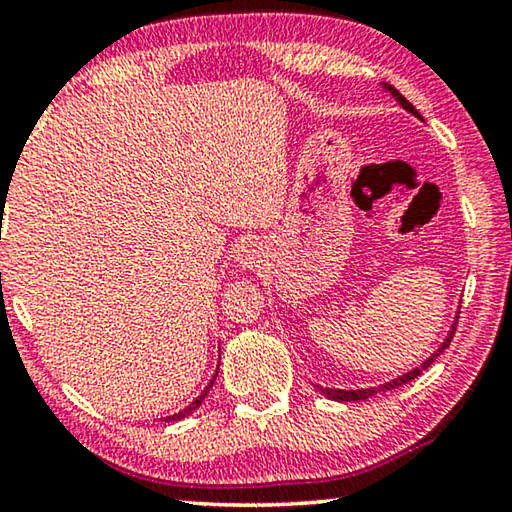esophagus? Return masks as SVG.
<instances>
[{"label":"esophagus","mask_w":512,"mask_h":512,"mask_svg":"<svg viewBox=\"0 0 512 512\" xmlns=\"http://www.w3.org/2000/svg\"><path fill=\"white\" fill-rule=\"evenodd\" d=\"M257 257H259L257 244H246L244 248H241V253H239V264L250 268V266L257 264Z\"/></svg>","instance_id":"obj_1"}]
</instances>
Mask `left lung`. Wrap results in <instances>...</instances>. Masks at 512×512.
<instances>
[{"mask_svg": "<svg viewBox=\"0 0 512 512\" xmlns=\"http://www.w3.org/2000/svg\"><path fill=\"white\" fill-rule=\"evenodd\" d=\"M388 90H391V94L393 97L402 103V108H406L409 112H413L415 117H420V112L413 108V103L411 101H406L400 92H397L393 85H388ZM454 332H456V323H454V327H452V332H449V336L445 339V343L440 345V350L436 352V354H431V359H427L422 363L420 368H415V370H411V372H406V375H402L400 379H393V381H388V384H384L381 388H384V391H391V388H395V386H402V384H406V381H411V379H415L420 375V372L424 370V368H429L433 361H436V357L440 352H443L449 343H452V339H454ZM377 393V388H361V391H339V388H327L325 391V395L327 397H332V400H336V402H359V400H366V397H370V395H375Z\"/></svg>", "mask_w": 512, "mask_h": 512, "instance_id": "1", "label": "left lung"}]
</instances>
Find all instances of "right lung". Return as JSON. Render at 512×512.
<instances>
[{
	"mask_svg": "<svg viewBox=\"0 0 512 512\" xmlns=\"http://www.w3.org/2000/svg\"><path fill=\"white\" fill-rule=\"evenodd\" d=\"M214 379H216V375H214ZM214 379L210 381V384H207V386H205V391H203L201 395H198V397H196V400H194L192 404H189V406H187V409H183V411H178L176 415H169V418H164V420H167V422H171V420H183V418H185V415H189V413H192V411H196V409H198V406H201V402L205 400V395H207V393H210V388H212V384H214Z\"/></svg>",
	"mask_w": 512,
	"mask_h": 512,
	"instance_id": "add662e5",
	"label": "right lung"
}]
</instances>
